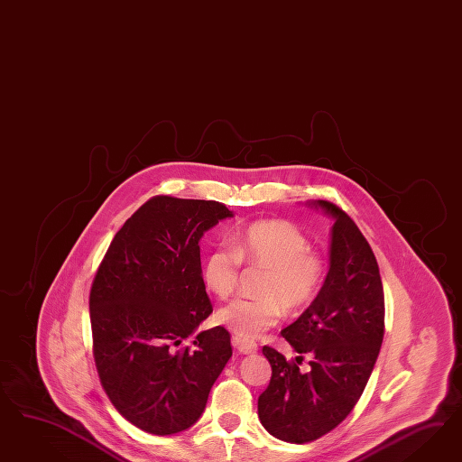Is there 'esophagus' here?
Here are the masks:
<instances>
[{"label": "esophagus", "mask_w": 462, "mask_h": 462, "mask_svg": "<svg viewBox=\"0 0 462 462\" xmlns=\"http://www.w3.org/2000/svg\"><path fill=\"white\" fill-rule=\"evenodd\" d=\"M232 346L240 352V354H252L257 350V344L249 338H242V337H232Z\"/></svg>", "instance_id": "1"}]
</instances>
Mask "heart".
Masks as SVG:
<instances>
[{
  "label": "heart",
  "instance_id": "b5f03b06",
  "mask_svg": "<svg viewBox=\"0 0 462 462\" xmlns=\"http://www.w3.org/2000/svg\"><path fill=\"white\" fill-rule=\"evenodd\" d=\"M245 266L266 269L261 298H237L218 310V322L237 337L254 338L290 317L305 313L322 293L328 267L322 254L293 222L255 220L234 234V249L218 245L201 263L205 286L218 298L236 293Z\"/></svg>",
  "mask_w": 462,
  "mask_h": 462
}]
</instances>
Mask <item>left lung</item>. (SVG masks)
<instances>
[{"label":"left lung","mask_w":462,"mask_h":462,"mask_svg":"<svg viewBox=\"0 0 462 462\" xmlns=\"http://www.w3.org/2000/svg\"><path fill=\"white\" fill-rule=\"evenodd\" d=\"M336 218L330 269L319 300L286 327L284 337L300 356L291 361L269 346L273 367L259 396V420L276 439L305 444L334 430L359 402L384 337V293L378 261L349 215L319 199ZM312 357L299 371L304 356Z\"/></svg>","instance_id":"1"}]
</instances>
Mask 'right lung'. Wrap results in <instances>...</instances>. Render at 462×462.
<instances>
[{"instance_id":"add662e5","label":"right lung","mask_w":462,"mask_h":462,"mask_svg":"<svg viewBox=\"0 0 462 462\" xmlns=\"http://www.w3.org/2000/svg\"><path fill=\"white\" fill-rule=\"evenodd\" d=\"M226 217L232 211L218 201L154 196L116 232L95 274L89 319L99 381L143 432L189 429L232 357L224 327L182 346L213 311L198 242Z\"/></svg>"}]
</instances>
